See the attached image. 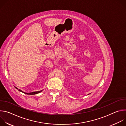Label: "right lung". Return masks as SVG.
Listing matches in <instances>:
<instances>
[{
    "label": "right lung",
    "mask_w": 126,
    "mask_h": 126,
    "mask_svg": "<svg viewBox=\"0 0 126 126\" xmlns=\"http://www.w3.org/2000/svg\"><path fill=\"white\" fill-rule=\"evenodd\" d=\"M14 87H15V88L16 89H17L19 91H20V92H22V93H24V94H27V95H35V94H38V93H39L43 91V90H41V91H39L32 92H30V93H26V92H23V91H22V90H20V89H18V88H17V87H15V86H14Z\"/></svg>",
    "instance_id": "right-lung-1"
}]
</instances>
